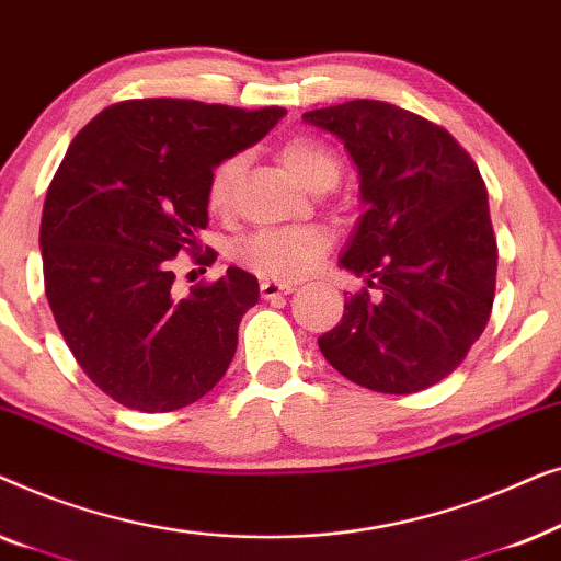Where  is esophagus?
I'll list each match as a JSON object with an SVG mask.
<instances>
[{
    "label": "esophagus",
    "mask_w": 561,
    "mask_h": 561,
    "mask_svg": "<svg viewBox=\"0 0 561 561\" xmlns=\"http://www.w3.org/2000/svg\"><path fill=\"white\" fill-rule=\"evenodd\" d=\"M294 290H296L294 283H280V280H271V278H265L263 283H260V294H263V298L288 296V294H294Z\"/></svg>",
    "instance_id": "obj_1"
}]
</instances>
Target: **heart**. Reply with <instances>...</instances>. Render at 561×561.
Returning a JSON list of instances; mask_svg holds the SVG:
<instances>
[{
  "mask_svg": "<svg viewBox=\"0 0 561 561\" xmlns=\"http://www.w3.org/2000/svg\"><path fill=\"white\" fill-rule=\"evenodd\" d=\"M280 156L296 179L311 191L319 186H334L340 179V160L324 142L313 140V137H294L283 145ZM240 173V156H227L214 165L209 183H206V204L211 211L221 214L232 206ZM329 248H332V232L321 225L267 227L250 234L237 248V260L263 278L298 280L319 265Z\"/></svg>",
  "mask_w": 561,
  "mask_h": 561,
  "instance_id": "heart-1",
  "label": "heart"
}]
</instances>
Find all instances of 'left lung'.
Returning a JSON list of instances; mask_svg holds the SVG:
<instances>
[{"label": "left lung", "instance_id": "left-lung-1", "mask_svg": "<svg viewBox=\"0 0 561 561\" xmlns=\"http://www.w3.org/2000/svg\"><path fill=\"white\" fill-rule=\"evenodd\" d=\"M344 142L365 214L340 260L378 287L344 298L319 336L327 363L378 393L447 378L480 340L495 298L497 244L485 181L447 129L375 99L304 114Z\"/></svg>", "mask_w": 561, "mask_h": 561}]
</instances>
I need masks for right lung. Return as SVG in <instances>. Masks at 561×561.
<instances>
[{"instance_id":"add662e5","label":"right lung","mask_w":561,"mask_h":561,"mask_svg":"<svg viewBox=\"0 0 561 561\" xmlns=\"http://www.w3.org/2000/svg\"><path fill=\"white\" fill-rule=\"evenodd\" d=\"M283 114L129 99L99 112L53 175L41 221L45 296L81 370L127 409L196 403L232 363L257 278L229 267L181 298L171 260L202 248L214 165L263 140Z\"/></svg>"}]
</instances>
